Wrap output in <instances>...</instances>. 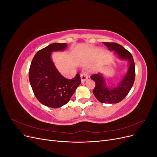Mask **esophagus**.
<instances>
[{
    "label": "esophagus",
    "instance_id": "1",
    "mask_svg": "<svg viewBox=\"0 0 157 157\" xmlns=\"http://www.w3.org/2000/svg\"><path fill=\"white\" fill-rule=\"evenodd\" d=\"M88 75L86 73H83L80 74V78H81L82 82H84L85 80L88 79Z\"/></svg>",
    "mask_w": 157,
    "mask_h": 157
}]
</instances>
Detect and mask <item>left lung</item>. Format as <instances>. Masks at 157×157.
<instances>
[{
  "mask_svg": "<svg viewBox=\"0 0 157 157\" xmlns=\"http://www.w3.org/2000/svg\"><path fill=\"white\" fill-rule=\"evenodd\" d=\"M103 44L110 50H115L121 59L129 61V68L119 85L114 88L107 87L105 78L101 74L92 75L90 78L96 83L93 94L98 100L102 103H119L127 96L134 84L136 76L134 61L130 52L121 45L115 42H103Z\"/></svg>",
  "mask_w": 157,
  "mask_h": 157,
  "instance_id": "1",
  "label": "left lung"
}]
</instances>
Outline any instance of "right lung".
<instances>
[{
	"mask_svg": "<svg viewBox=\"0 0 157 157\" xmlns=\"http://www.w3.org/2000/svg\"><path fill=\"white\" fill-rule=\"evenodd\" d=\"M66 47V43H53L38 51L29 68V81L35 96L42 104L52 108L67 103L81 83L78 73L74 78H65L51 59L52 52L63 50Z\"/></svg>",
	"mask_w": 157,
	"mask_h": 157,
	"instance_id": "right-lung-1",
	"label": "right lung"
}]
</instances>
